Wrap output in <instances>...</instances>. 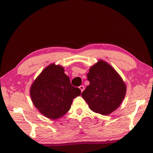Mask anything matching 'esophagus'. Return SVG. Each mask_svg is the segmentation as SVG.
<instances>
[{
  "instance_id": "34e87169",
  "label": "esophagus",
  "mask_w": 153,
  "mask_h": 153,
  "mask_svg": "<svg viewBox=\"0 0 153 153\" xmlns=\"http://www.w3.org/2000/svg\"><path fill=\"white\" fill-rule=\"evenodd\" d=\"M79 88L80 89L81 91L82 92V91H84V90H85V87H84V86H82V85H81L80 86H79Z\"/></svg>"
}]
</instances>
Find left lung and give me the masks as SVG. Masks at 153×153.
Listing matches in <instances>:
<instances>
[{
  "mask_svg": "<svg viewBox=\"0 0 153 153\" xmlns=\"http://www.w3.org/2000/svg\"><path fill=\"white\" fill-rule=\"evenodd\" d=\"M87 79L90 85L82 97L91 111L109 115L120 107L126 95V85L110 64L99 60L90 67Z\"/></svg>",
  "mask_w": 153,
  "mask_h": 153,
  "instance_id": "8db88e82",
  "label": "left lung"
}]
</instances>
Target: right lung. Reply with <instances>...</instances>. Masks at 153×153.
Returning a JSON list of instances; mask_svg holds the SVG:
<instances>
[{
  "instance_id": "add662e5",
  "label": "right lung",
  "mask_w": 153,
  "mask_h": 153,
  "mask_svg": "<svg viewBox=\"0 0 153 153\" xmlns=\"http://www.w3.org/2000/svg\"><path fill=\"white\" fill-rule=\"evenodd\" d=\"M64 68L52 63L45 67L32 84L30 94L32 103L45 117L62 118L70 109L74 99L81 91L73 86Z\"/></svg>"
}]
</instances>
